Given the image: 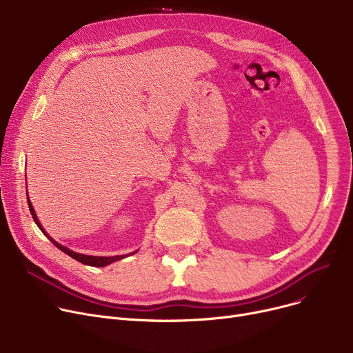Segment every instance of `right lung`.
<instances>
[{
    "label": "right lung",
    "instance_id": "add662e5",
    "mask_svg": "<svg viewBox=\"0 0 353 353\" xmlns=\"http://www.w3.org/2000/svg\"><path fill=\"white\" fill-rule=\"evenodd\" d=\"M28 208H30V212H31V216H32V219H34V221L37 223V226L40 228V230L51 240V242L57 246L61 252H64L65 254H68L70 257H72V259H76V261H79L80 263H83V265H88V266H96V268H103V266H107V265H110V263H113V262H117V261H120V259H123V257H127V254H123V256H88V254H81V253H76V252H72V250H70L68 248H65V246H63V245H60V243H57L55 242V240H52L48 234H47V232L43 229V226H41V223L39 221V219H37V214H35V212H34V208H32V205H31V201H30V199H28ZM137 252V250H136ZM134 252V253H136ZM132 254V253H130Z\"/></svg>",
    "mask_w": 353,
    "mask_h": 353
}]
</instances>
